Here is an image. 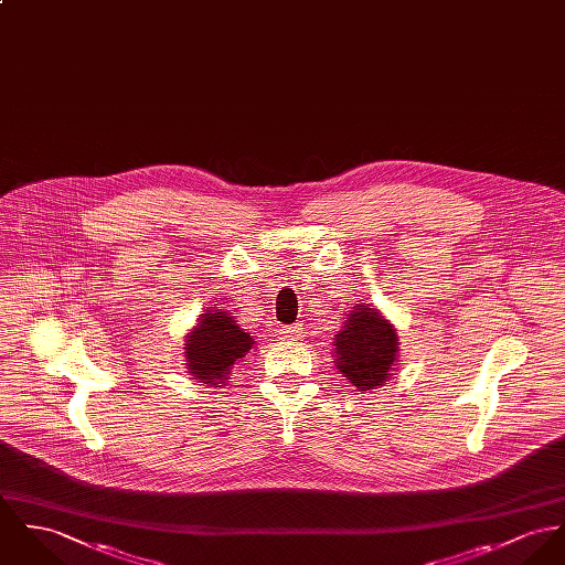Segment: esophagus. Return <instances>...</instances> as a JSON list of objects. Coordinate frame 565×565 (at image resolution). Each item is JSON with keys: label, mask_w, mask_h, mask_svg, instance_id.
Listing matches in <instances>:
<instances>
[{"label": "esophagus", "mask_w": 565, "mask_h": 565, "mask_svg": "<svg viewBox=\"0 0 565 565\" xmlns=\"http://www.w3.org/2000/svg\"><path fill=\"white\" fill-rule=\"evenodd\" d=\"M280 334H282V339H287V341H298V339L302 337V326H300V323H294V326H285Z\"/></svg>", "instance_id": "esophagus-1"}]
</instances>
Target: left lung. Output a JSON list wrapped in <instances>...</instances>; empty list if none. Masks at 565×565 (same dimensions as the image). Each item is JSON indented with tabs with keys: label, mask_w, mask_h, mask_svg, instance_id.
Segmentation results:
<instances>
[{
	"label": "left lung",
	"mask_w": 565,
	"mask_h": 565,
	"mask_svg": "<svg viewBox=\"0 0 565 565\" xmlns=\"http://www.w3.org/2000/svg\"><path fill=\"white\" fill-rule=\"evenodd\" d=\"M397 360V332L375 308L359 305L334 334V364L359 391L382 386Z\"/></svg>",
	"instance_id": "obj_1"
}]
</instances>
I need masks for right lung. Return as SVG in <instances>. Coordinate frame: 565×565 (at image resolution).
Listing matches in <instances>:
<instances>
[{
    "mask_svg": "<svg viewBox=\"0 0 565 565\" xmlns=\"http://www.w3.org/2000/svg\"><path fill=\"white\" fill-rule=\"evenodd\" d=\"M255 343L228 310L211 308L185 337L188 373L209 386L224 384L235 362L244 359Z\"/></svg>",
    "mask_w": 565,
    "mask_h": 565,
    "instance_id": "add662e5",
    "label": "right lung"
}]
</instances>
